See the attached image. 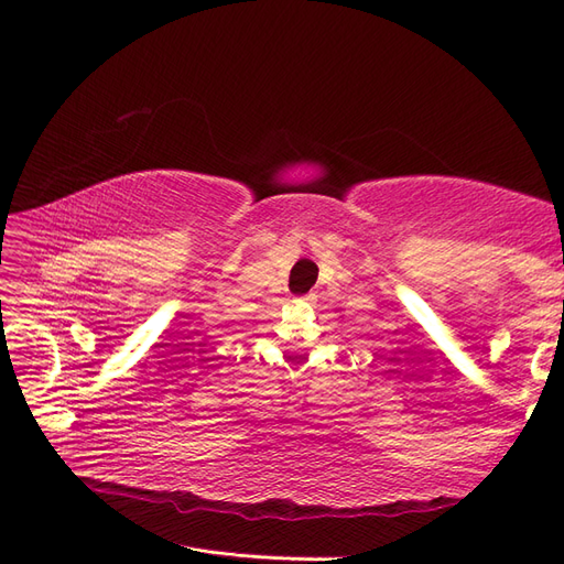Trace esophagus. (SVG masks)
I'll list each match as a JSON object with an SVG mask.
<instances>
[{
	"instance_id": "obj_1",
	"label": "esophagus",
	"mask_w": 564,
	"mask_h": 564,
	"mask_svg": "<svg viewBox=\"0 0 564 564\" xmlns=\"http://www.w3.org/2000/svg\"><path fill=\"white\" fill-rule=\"evenodd\" d=\"M303 301H311V296H308V299H303Z\"/></svg>"
}]
</instances>
